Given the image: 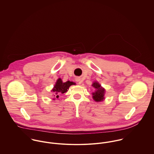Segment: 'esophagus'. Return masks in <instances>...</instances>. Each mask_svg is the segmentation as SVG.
Masks as SVG:
<instances>
[{
	"label": "esophagus",
	"mask_w": 154,
	"mask_h": 154,
	"mask_svg": "<svg viewBox=\"0 0 154 154\" xmlns=\"http://www.w3.org/2000/svg\"><path fill=\"white\" fill-rule=\"evenodd\" d=\"M75 80H76V82H78V83H79V85H80V84H81V83H82V80H81V79H80V78H79V77L76 78Z\"/></svg>",
	"instance_id": "obj_1"
}]
</instances>
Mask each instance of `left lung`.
Here are the masks:
<instances>
[{
  "label": "left lung",
  "mask_w": 154,
  "mask_h": 154,
  "mask_svg": "<svg viewBox=\"0 0 154 154\" xmlns=\"http://www.w3.org/2000/svg\"><path fill=\"white\" fill-rule=\"evenodd\" d=\"M92 86L95 88L96 90L95 92L93 93V98L96 102H101L104 99V89L97 82L93 83Z\"/></svg>",
  "instance_id": "left-lung-1"
}]
</instances>
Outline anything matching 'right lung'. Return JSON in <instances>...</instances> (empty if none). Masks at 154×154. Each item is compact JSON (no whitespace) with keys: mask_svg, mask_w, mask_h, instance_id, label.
<instances>
[{"mask_svg":"<svg viewBox=\"0 0 154 154\" xmlns=\"http://www.w3.org/2000/svg\"><path fill=\"white\" fill-rule=\"evenodd\" d=\"M73 85H75V83L72 82L68 81L65 83H63L61 79H58L55 85L52 90V91L54 92V93H55L54 96L56 97V98H58L59 94H63V93H66V91H67V90L69 89V86Z\"/></svg>","mask_w":154,"mask_h":154,"instance_id":"add662e5","label":"right lung"}]
</instances>
